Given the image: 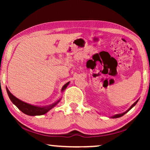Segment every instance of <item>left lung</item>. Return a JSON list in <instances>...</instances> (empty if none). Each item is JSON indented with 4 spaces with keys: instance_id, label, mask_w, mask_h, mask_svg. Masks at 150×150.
Instances as JSON below:
<instances>
[{
    "instance_id": "1",
    "label": "left lung",
    "mask_w": 150,
    "mask_h": 150,
    "mask_svg": "<svg viewBox=\"0 0 150 150\" xmlns=\"http://www.w3.org/2000/svg\"><path fill=\"white\" fill-rule=\"evenodd\" d=\"M138 102V100H137L135 103H134L132 105L130 108H129L128 110H127L126 111H125V112H122V113H120V114H116V115H113V116H111V118H120V117H121V116H124V115H125L126 113H127L130 110H131L132 108L134 106H135L136 104H137V103Z\"/></svg>"
}]
</instances>
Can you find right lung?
<instances>
[{
  "label": "right lung",
  "instance_id": "obj_1",
  "mask_svg": "<svg viewBox=\"0 0 150 150\" xmlns=\"http://www.w3.org/2000/svg\"><path fill=\"white\" fill-rule=\"evenodd\" d=\"M69 81L63 86L62 88V92L63 93L64 91L66 89V88L69 84ZM6 92L8 93V95L9 96L10 99L12 101V103L16 106V107L19 109L20 110H21L22 112L24 113L25 115H29V116H40L46 114L47 112H49L51 109H52L54 107H55L58 103H59V101L62 100V97L59 98V99H57L55 101L54 103H53L51 105H47V106H37L31 105V104L25 103L24 101L18 99L16 98V96H14L10 92L8 88L6 87Z\"/></svg>",
  "mask_w": 150,
  "mask_h": 150
}]
</instances>
